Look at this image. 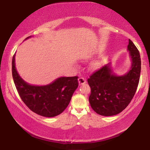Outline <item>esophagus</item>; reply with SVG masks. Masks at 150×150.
<instances>
[{
    "mask_svg": "<svg viewBox=\"0 0 150 150\" xmlns=\"http://www.w3.org/2000/svg\"><path fill=\"white\" fill-rule=\"evenodd\" d=\"M79 85H83V84H85L86 83V80L85 78L83 77H79Z\"/></svg>",
    "mask_w": 150,
    "mask_h": 150,
    "instance_id": "34e87169",
    "label": "esophagus"
}]
</instances>
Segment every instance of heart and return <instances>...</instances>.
Returning a JSON list of instances; mask_svg holds the SVG:
<instances>
[{"label":"heart","mask_w":150,"mask_h":150,"mask_svg":"<svg viewBox=\"0 0 150 150\" xmlns=\"http://www.w3.org/2000/svg\"><path fill=\"white\" fill-rule=\"evenodd\" d=\"M98 66H99V63H98V62H96L94 63V64H93V68H98Z\"/></svg>","instance_id":"obj_1"}]
</instances>
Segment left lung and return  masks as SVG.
<instances>
[{
  "instance_id": "8db88e82",
  "label": "left lung",
  "mask_w": 150,
  "mask_h": 150,
  "mask_svg": "<svg viewBox=\"0 0 150 150\" xmlns=\"http://www.w3.org/2000/svg\"><path fill=\"white\" fill-rule=\"evenodd\" d=\"M128 50L132 65L126 74L115 75L112 73L110 63H108L87 79L91 87L90 105L100 115L112 116L120 113L130 104L137 91L141 74L140 54L130 40Z\"/></svg>"
}]
</instances>
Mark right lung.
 <instances>
[{"label": "right lung", "instance_id": "obj_1", "mask_svg": "<svg viewBox=\"0 0 150 150\" xmlns=\"http://www.w3.org/2000/svg\"><path fill=\"white\" fill-rule=\"evenodd\" d=\"M30 38L28 37L26 38ZM12 76L16 87L24 103L33 112L46 117L61 114L70 102L79 86L78 76L60 77L44 86L31 85L18 74L15 66V54L12 59Z\"/></svg>", "mask_w": 150, "mask_h": 150}]
</instances>
